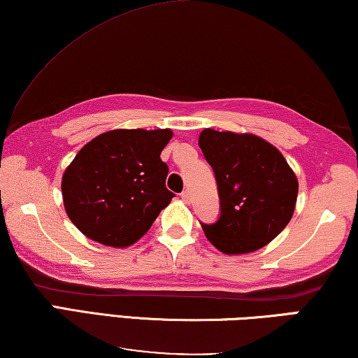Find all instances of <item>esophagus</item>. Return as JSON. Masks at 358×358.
<instances>
[{"mask_svg": "<svg viewBox=\"0 0 358 358\" xmlns=\"http://www.w3.org/2000/svg\"><path fill=\"white\" fill-rule=\"evenodd\" d=\"M180 196H181V199H183V202H186V203L191 202V192L189 191H183Z\"/></svg>", "mask_w": 358, "mask_h": 358, "instance_id": "obj_1", "label": "esophagus"}]
</instances>
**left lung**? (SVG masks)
<instances>
[{
	"label": "left lung",
	"mask_w": 358,
	"mask_h": 358,
	"mask_svg": "<svg viewBox=\"0 0 358 358\" xmlns=\"http://www.w3.org/2000/svg\"><path fill=\"white\" fill-rule=\"evenodd\" d=\"M199 146L218 185L221 213L202 224L221 253L257 252L290 223L298 197V178L282 152L253 134L203 129Z\"/></svg>",
	"instance_id": "left-lung-1"
}]
</instances>
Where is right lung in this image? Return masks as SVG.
Wrapping results in <instances>:
<instances>
[{
	"label": "right lung",
	"mask_w": 358,
	"mask_h": 358,
	"mask_svg": "<svg viewBox=\"0 0 358 358\" xmlns=\"http://www.w3.org/2000/svg\"><path fill=\"white\" fill-rule=\"evenodd\" d=\"M170 129H116L84 145L65 169L62 196L71 223L101 245L141 239L172 201L161 152Z\"/></svg>",
	"instance_id": "1"
}]
</instances>
